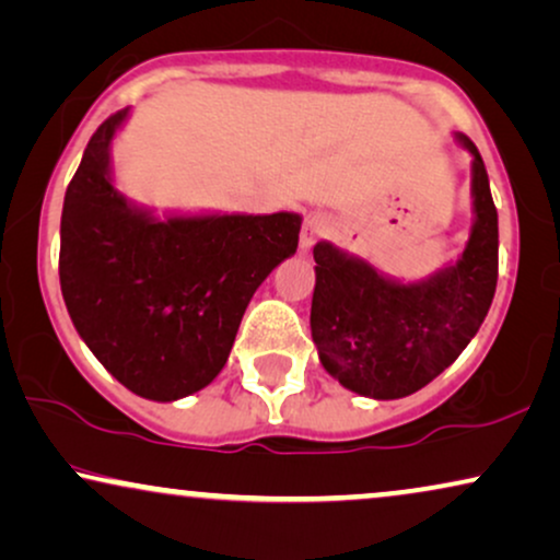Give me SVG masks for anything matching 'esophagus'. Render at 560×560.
<instances>
[{
  "label": "esophagus",
  "mask_w": 560,
  "mask_h": 560,
  "mask_svg": "<svg viewBox=\"0 0 560 560\" xmlns=\"http://www.w3.org/2000/svg\"><path fill=\"white\" fill-rule=\"evenodd\" d=\"M327 230H330V222H327L325 214L323 212H310L307 218H304L302 235H300L302 253H307L317 241H323V237L327 235Z\"/></svg>",
  "instance_id": "1"
}]
</instances>
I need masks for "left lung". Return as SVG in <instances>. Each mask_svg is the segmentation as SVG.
<instances>
[{
	"label": "left lung",
	"mask_w": 560,
	"mask_h": 560,
	"mask_svg": "<svg viewBox=\"0 0 560 560\" xmlns=\"http://www.w3.org/2000/svg\"><path fill=\"white\" fill-rule=\"evenodd\" d=\"M471 155V230L458 258L417 281L384 273L338 245H315L310 327L323 369L369 399H401L441 376L479 332L494 300L499 228L489 176Z\"/></svg>",
	"instance_id": "obj_1"
}]
</instances>
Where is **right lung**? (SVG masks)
Returning a JSON list of instances; mask_svg holds the SVG:
<instances>
[{"mask_svg": "<svg viewBox=\"0 0 560 560\" xmlns=\"http://www.w3.org/2000/svg\"><path fill=\"white\" fill-rule=\"evenodd\" d=\"M130 107L104 119L61 214V292L96 361L153 401L205 389L228 363L245 307L300 243L302 214L155 212L115 184L112 143Z\"/></svg>", "mask_w": 560, "mask_h": 560, "instance_id": "obj_1", "label": "right lung"}]
</instances>
